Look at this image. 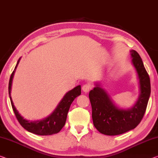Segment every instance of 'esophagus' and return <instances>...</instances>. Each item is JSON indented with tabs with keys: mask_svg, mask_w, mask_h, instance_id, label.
I'll list each match as a JSON object with an SVG mask.
<instances>
[{
	"mask_svg": "<svg viewBox=\"0 0 158 158\" xmlns=\"http://www.w3.org/2000/svg\"><path fill=\"white\" fill-rule=\"evenodd\" d=\"M92 88V85L90 83H86L84 84L82 87V89L84 93H88V92L90 90V89Z\"/></svg>",
	"mask_w": 158,
	"mask_h": 158,
	"instance_id": "34e87169",
	"label": "esophagus"
}]
</instances>
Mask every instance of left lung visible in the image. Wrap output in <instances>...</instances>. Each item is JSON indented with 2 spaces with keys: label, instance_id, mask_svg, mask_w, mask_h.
I'll return each instance as SVG.
<instances>
[{
  "label": "left lung",
  "instance_id": "1",
  "mask_svg": "<svg viewBox=\"0 0 158 158\" xmlns=\"http://www.w3.org/2000/svg\"><path fill=\"white\" fill-rule=\"evenodd\" d=\"M132 63L136 70L140 94L136 104L130 110H120L114 104L110 97L99 85L89 92L93 124L101 133L116 135L135 128L141 121L150 95V77L140 55L131 51Z\"/></svg>",
  "mask_w": 158,
  "mask_h": 158
}]
</instances>
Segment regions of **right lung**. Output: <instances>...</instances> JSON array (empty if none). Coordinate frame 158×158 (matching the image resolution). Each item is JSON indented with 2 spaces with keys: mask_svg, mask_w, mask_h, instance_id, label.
<instances>
[{
  "mask_svg": "<svg viewBox=\"0 0 158 158\" xmlns=\"http://www.w3.org/2000/svg\"><path fill=\"white\" fill-rule=\"evenodd\" d=\"M19 61H20V59L18 60V64H17L15 69L18 66ZM14 73L15 71H13L10 77L8 92L12 107H13L17 119L19 121V123H20V125L25 129L28 131L29 132L35 133V134L37 135H48L59 133L61 130V128L64 127L65 121H66L68 111L69 110V108L71 106L73 101L74 100L75 98L81 94V85L76 87L75 88L71 89V91H69V93L65 94L64 98L62 99V100L60 101V102L58 105L57 108L47 118L41 121H30L26 120L23 116H21L18 110H16V108L15 107L13 100H12L10 97V90Z\"/></svg>",
  "mask_w": 158,
  "mask_h": 158,
  "instance_id": "obj_1",
  "label": "right lung"
}]
</instances>
